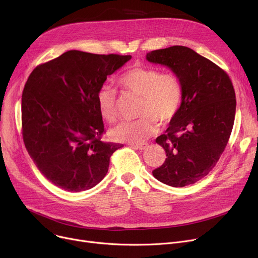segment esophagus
<instances>
[{
	"label": "esophagus",
	"instance_id": "34e87169",
	"mask_svg": "<svg viewBox=\"0 0 258 258\" xmlns=\"http://www.w3.org/2000/svg\"><path fill=\"white\" fill-rule=\"evenodd\" d=\"M134 148H136V150H139V151H144L146 150V148L148 147V145L146 143H142V144H134L132 145Z\"/></svg>",
	"mask_w": 258,
	"mask_h": 258
}]
</instances>
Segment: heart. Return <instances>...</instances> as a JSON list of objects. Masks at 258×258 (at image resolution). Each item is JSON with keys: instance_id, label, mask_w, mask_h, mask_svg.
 <instances>
[{"instance_id": "b5f03b06", "label": "heart", "mask_w": 258, "mask_h": 258, "mask_svg": "<svg viewBox=\"0 0 258 258\" xmlns=\"http://www.w3.org/2000/svg\"><path fill=\"white\" fill-rule=\"evenodd\" d=\"M118 86L125 94L140 97L135 121L123 122L112 131L116 141L139 143L157 131L158 122L167 124L178 114L182 102V86L173 73H161L150 67H134L122 74ZM97 105L101 117L108 123L118 119L116 91L102 86L97 92Z\"/></svg>"}]
</instances>
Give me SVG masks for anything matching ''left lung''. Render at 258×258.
<instances>
[{"label":"left lung","instance_id":"obj_1","mask_svg":"<svg viewBox=\"0 0 258 258\" xmlns=\"http://www.w3.org/2000/svg\"><path fill=\"white\" fill-rule=\"evenodd\" d=\"M146 59L168 67L182 86L179 112L156 139L167 158L153 174L172 187L195 184L218 163L231 135L236 108L232 81L222 68L188 47L155 50Z\"/></svg>","mask_w":258,"mask_h":258}]
</instances>
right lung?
I'll use <instances>...</instances> for the list:
<instances>
[{
	"label": "right lung",
	"mask_w": 258,
	"mask_h": 258,
	"mask_svg": "<svg viewBox=\"0 0 258 258\" xmlns=\"http://www.w3.org/2000/svg\"><path fill=\"white\" fill-rule=\"evenodd\" d=\"M132 58L71 50L38 64L22 95L26 150L44 177L67 191H84L107 172L120 143L103 142L97 92Z\"/></svg>",
	"instance_id": "right-lung-1"
}]
</instances>
